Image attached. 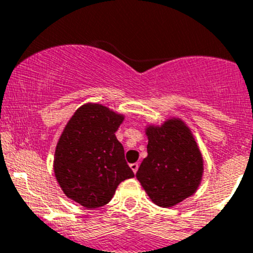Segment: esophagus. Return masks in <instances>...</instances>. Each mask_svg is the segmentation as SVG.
<instances>
[{
	"instance_id": "34e87169",
	"label": "esophagus",
	"mask_w": 253,
	"mask_h": 253,
	"mask_svg": "<svg viewBox=\"0 0 253 253\" xmlns=\"http://www.w3.org/2000/svg\"><path fill=\"white\" fill-rule=\"evenodd\" d=\"M138 166H140V165H138L137 162H134V164H131V165H129V167H131V169H132V171L134 172V173H136V172H137Z\"/></svg>"
}]
</instances>
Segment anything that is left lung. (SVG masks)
<instances>
[{
    "label": "left lung",
    "instance_id": "obj_1",
    "mask_svg": "<svg viewBox=\"0 0 253 253\" xmlns=\"http://www.w3.org/2000/svg\"><path fill=\"white\" fill-rule=\"evenodd\" d=\"M147 157L136 177L157 206L172 207L196 192L204 173V160L190 128L172 119L150 126Z\"/></svg>",
    "mask_w": 253,
    "mask_h": 253
}]
</instances>
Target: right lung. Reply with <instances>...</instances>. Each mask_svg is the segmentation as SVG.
Segmentation results:
<instances>
[{
    "mask_svg": "<svg viewBox=\"0 0 253 253\" xmlns=\"http://www.w3.org/2000/svg\"><path fill=\"white\" fill-rule=\"evenodd\" d=\"M124 116L98 103L73 113L55 152V176L67 197L86 209L111 201L122 181L133 177L115 132Z\"/></svg>",
    "mask_w": 253,
    "mask_h": 253,
    "instance_id": "1",
    "label": "right lung"
}]
</instances>
